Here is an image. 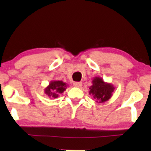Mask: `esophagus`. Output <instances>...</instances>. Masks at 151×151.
<instances>
[{"label":"esophagus","instance_id":"1","mask_svg":"<svg viewBox=\"0 0 151 151\" xmlns=\"http://www.w3.org/2000/svg\"><path fill=\"white\" fill-rule=\"evenodd\" d=\"M73 85L76 86V87H81L82 83L81 82H74L73 83Z\"/></svg>","mask_w":151,"mask_h":151}]
</instances>
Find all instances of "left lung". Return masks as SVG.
<instances>
[{
	"mask_svg": "<svg viewBox=\"0 0 151 151\" xmlns=\"http://www.w3.org/2000/svg\"><path fill=\"white\" fill-rule=\"evenodd\" d=\"M114 89L112 84L105 82L100 77H95L92 80V85L89 87V95H92L96 102L103 103L112 97Z\"/></svg>",
	"mask_w": 151,
	"mask_h": 151,
	"instance_id": "left-lung-1",
	"label": "left lung"
}]
</instances>
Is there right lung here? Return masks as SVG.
<instances>
[{"label": "right lung", "instance_id": "1", "mask_svg": "<svg viewBox=\"0 0 151 151\" xmlns=\"http://www.w3.org/2000/svg\"><path fill=\"white\" fill-rule=\"evenodd\" d=\"M67 84L60 80H51L50 83L45 88V93L50 98H57L59 95L66 90Z\"/></svg>", "mask_w": 151, "mask_h": 151}]
</instances>
